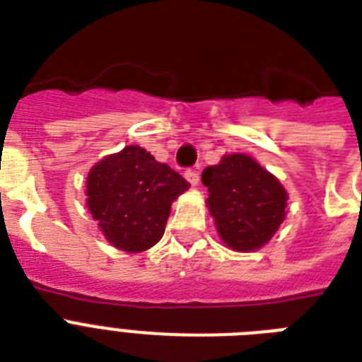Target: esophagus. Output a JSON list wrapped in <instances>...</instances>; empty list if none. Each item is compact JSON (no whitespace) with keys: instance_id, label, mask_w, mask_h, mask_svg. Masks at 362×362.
<instances>
[{"instance_id":"esophagus-1","label":"esophagus","mask_w":362,"mask_h":362,"mask_svg":"<svg viewBox=\"0 0 362 362\" xmlns=\"http://www.w3.org/2000/svg\"><path fill=\"white\" fill-rule=\"evenodd\" d=\"M184 176H186V180L189 182L192 186H197V184H199V173H197V170L187 169L186 173H184Z\"/></svg>"}]
</instances>
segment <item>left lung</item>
<instances>
[{"mask_svg": "<svg viewBox=\"0 0 362 362\" xmlns=\"http://www.w3.org/2000/svg\"><path fill=\"white\" fill-rule=\"evenodd\" d=\"M203 184L220 238L235 252L259 250L286 218L287 192L246 153L223 156L220 163L206 167Z\"/></svg>", "mask_w": 362, "mask_h": 362, "instance_id": "obj_1", "label": "left lung"}]
</instances>
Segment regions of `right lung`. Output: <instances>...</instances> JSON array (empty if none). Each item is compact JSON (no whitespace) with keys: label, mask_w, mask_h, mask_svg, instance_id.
Instances as JSON below:
<instances>
[{"label":"right lung","mask_w":362,"mask_h":362,"mask_svg":"<svg viewBox=\"0 0 362 362\" xmlns=\"http://www.w3.org/2000/svg\"><path fill=\"white\" fill-rule=\"evenodd\" d=\"M189 187L141 146H125L88 173L86 203L105 238L118 250L144 252L163 237L170 204Z\"/></svg>","instance_id":"1"}]
</instances>
